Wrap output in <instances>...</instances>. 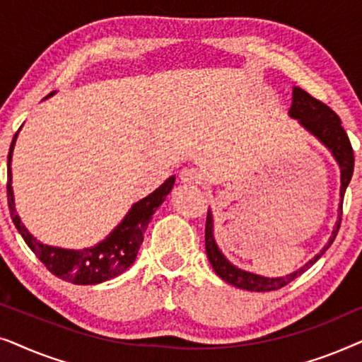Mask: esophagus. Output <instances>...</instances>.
<instances>
[{
    "label": "esophagus",
    "instance_id": "obj_1",
    "mask_svg": "<svg viewBox=\"0 0 362 362\" xmlns=\"http://www.w3.org/2000/svg\"><path fill=\"white\" fill-rule=\"evenodd\" d=\"M180 177L182 182H186V185H196V182L201 181L199 171L194 170V168H185V170L180 173Z\"/></svg>",
    "mask_w": 362,
    "mask_h": 362
}]
</instances>
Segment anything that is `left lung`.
Listing matches in <instances>:
<instances>
[{
  "label": "left lung",
  "instance_id": "1",
  "mask_svg": "<svg viewBox=\"0 0 362 362\" xmlns=\"http://www.w3.org/2000/svg\"><path fill=\"white\" fill-rule=\"evenodd\" d=\"M288 115L295 120H298L300 127L305 128L311 136H315L326 150L331 153V156L334 158V161L338 163L339 173H341V187H339V197L341 202L338 206V221L331 232L328 244L320 250V254H316L313 259L306 262L303 267H300L298 270L291 272L288 275L284 276H264L254 272L244 270L240 267H237L229 262V259L222 254V250L217 245L216 237H214V217H212V211H207V219H206V254L209 259L212 269L222 280L227 284L237 286V288L249 290V291H272L279 290L281 286L288 285L290 281L298 279L301 274H305L326 250L329 249V245L333 244L336 235H338L339 226H341V216H343V197L348 187L351 176L354 171V153L351 148V141L348 135H346L344 128L341 127V120L336 113L331 110L328 105H325L323 102L316 100L310 95L308 92H305L303 88L293 87V97H291V105L288 110Z\"/></svg>",
  "mask_w": 362,
  "mask_h": 362
}]
</instances>
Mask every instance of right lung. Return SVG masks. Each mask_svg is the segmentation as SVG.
<instances>
[{
	"instance_id": "add662e5",
	"label": "right lung",
	"mask_w": 362,
	"mask_h": 362,
	"mask_svg": "<svg viewBox=\"0 0 362 362\" xmlns=\"http://www.w3.org/2000/svg\"><path fill=\"white\" fill-rule=\"evenodd\" d=\"M56 92H52L54 95ZM49 95V97H51ZM47 98V97H46ZM21 130V128H19ZM18 130V133H19ZM18 133L14 135L11 146H9L8 155V204L9 214L16 226V229L26 242L39 260L47 267V270L59 279L71 281L74 285H97L102 281H107L115 276L122 275L128 267L133 265L138 250L143 242V234H145L148 224H150L153 214L158 207L165 202L166 196L175 186L176 177L170 176L163 185L135 202L123 217L120 224L108 234L105 239L98 242L93 247H86V249H62V247H54L42 244L37 240L31 232L26 229V226L21 222V217L16 214V206H14V192H13V173H11V161H13V150L16 145Z\"/></svg>"
}]
</instances>
